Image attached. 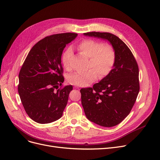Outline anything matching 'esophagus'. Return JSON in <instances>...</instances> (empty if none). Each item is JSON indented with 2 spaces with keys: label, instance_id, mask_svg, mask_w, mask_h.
Segmentation results:
<instances>
[{
  "label": "esophagus",
  "instance_id": "34e87169",
  "mask_svg": "<svg viewBox=\"0 0 160 160\" xmlns=\"http://www.w3.org/2000/svg\"><path fill=\"white\" fill-rule=\"evenodd\" d=\"M74 88H76V89H79V87L78 86H75V87H74Z\"/></svg>",
  "mask_w": 160,
  "mask_h": 160
}]
</instances>
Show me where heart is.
<instances>
[{
  "label": "heart",
  "mask_w": 160,
  "mask_h": 160,
  "mask_svg": "<svg viewBox=\"0 0 160 160\" xmlns=\"http://www.w3.org/2000/svg\"><path fill=\"white\" fill-rule=\"evenodd\" d=\"M78 50L81 55L88 58L87 71L78 72L68 76L67 79L70 84L78 87H86L96 80L98 75L104 78L112 71L116 62V51L111 44L92 40L87 39L80 42ZM72 49L68 48L62 57V62L65 70L71 71L70 58Z\"/></svg>",
  "instance_id": "heart-1"
}]
</instances>
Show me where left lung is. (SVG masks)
Wrapping results in <instances>:
<instances>
[{"label":"left lung","mask_w":160,"mask_h":160,"mask_svg":"<svg viewBox=\"0 0 160 160\" xmlns=\"http://www.w3.org/2000/svg\"><path fill=\"white\" fill-rule=\"evenodd\" d=\"M84 34L108 40L115 49L116 62L111 73L93 87L80 90L87 118L103 127L115 126L130 114L138 96V64L131 50L117 36L99 32Z\"/></svg>","instance_id":"8db88e82"}]
</instances>
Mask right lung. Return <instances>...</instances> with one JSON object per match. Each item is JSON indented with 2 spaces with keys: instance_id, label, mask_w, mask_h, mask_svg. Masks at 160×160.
<instances>
[{
  "instance_id": "obj_1",
  "label": "right lung",
  "mask_w": 160,
  "mask_h": 160,
  "mask_svg": "<svg viewBox=\"0 0 160 160\" xmlns=\"http://www.w3.org/2000/svg\"><path fill=\"white\" fill-rule=\"evenodd\" d=\"M77 36L66 32L46 36L34 45L22 65L18 92L25 111L36 122L48 124L62 116L73 87L62 85L61 56Z\"/></svg>"
}]
</instances>
